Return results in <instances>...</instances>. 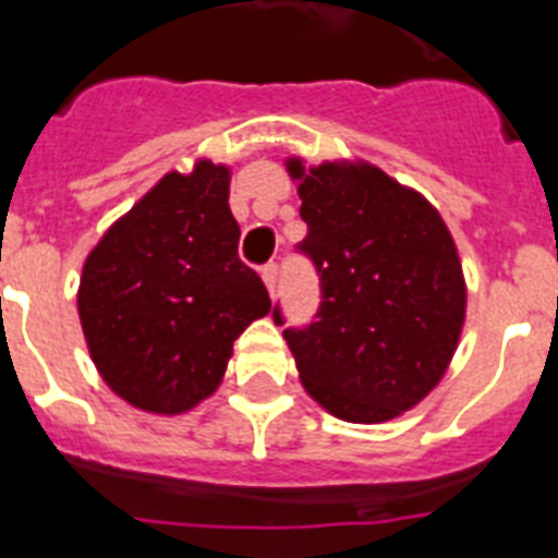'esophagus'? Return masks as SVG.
I'll list each match as a JSON object with an SVG mask.
<instances>
[{
  "instance_id": "34e87169",
  "label": "esophagus",
  "mask_w": 558,
  "mask_h": 558,
  "mask_svg": "<svg viewBox=\"0 0 558 558\" xmlns=\"http://www.w3.org/2000/svg\"><path fill=\"white\" fill-rule=\"evenodd\" d=\"M260 278H264V287L269 289V294H275V287H278V266L266 264L264 269H260Z\"/></svg>"
}]
</instances>
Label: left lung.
Segmentation results:
<instances>
[{
	"instance_id": "left-lung-1",
	"label": "left lung",
	"mask_w": 558,
	"mask_h": 558,
	"mask_svg": "<svg viewBox=\"0 0 558 558\" xmlns=\"http://www.w3.org/2000/svg\"><path fill=\"white\" fill-rule=\"evenodd\" d=\"M320 275L318 320L287 329L310 392L329 415L384 424L418 407L459 350L468 280L438 208L366 160H283ZM275 320L280 312L275 310Z\"/></svg>"
}]
</instances>
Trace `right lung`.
<instances>
[{"instance_id":"obj_1","label":"right lung","mask_w":558,"mask_h":558,"mask_svg":"<svg viewBox=\"0 0 558 558\" xmlns=\"http://www.w3.org/2000/svg\"><path fill=\"white\" fill-rule=\"evenodd\" d=\"M232 169L206 157L169 171L88 252L76 312L99 378L151 415L215 396L232 347L269 315L264 280L240 264Z\"/></svg>"}]
</instances>
